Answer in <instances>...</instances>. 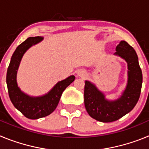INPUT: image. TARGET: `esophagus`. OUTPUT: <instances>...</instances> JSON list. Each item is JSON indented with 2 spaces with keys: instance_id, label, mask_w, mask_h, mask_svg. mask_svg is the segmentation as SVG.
Returning a JSON list of instances; mask_svg holds the SVG:
<instances>
[{
  "instance_id": "34e87169",
  "label": "esophagus",
  "mask_w": 149,
  "mask_h": 149,
  "mask_svg": "<svg viewBox=\"0 0 149 149\" xmlns=\"http://www.w3.org/2000/svg\"><path fill=\"white\" fill-rule=\"evenodd\" d=\"M77 74H78L79 76H81V77H85L86 76V72L84 70H78V72H77Z\"/></svg>"
}]
</instances>
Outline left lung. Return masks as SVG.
I'll use <instances>...</instances> for the list:
<instances>
[{"mask_svg":"<svg viewBox=\"0 0 149 149\" xmlns=\"http://www.w3.org/2000/svg\"><path fill=\"white\" fill-rule=\"evenodd\" d=\"M114 55L120 56L127 64V81L122 95L116 100H108L97 86L85 81L84 104L88 114L101 122L116 121L134 109L139 100L143 84V74L136 51L125 41H121Z\"/></svg>","mask_w":149,"mask_h":149,"instance_id":"obj_1","label":"left lung"}]
</instances>
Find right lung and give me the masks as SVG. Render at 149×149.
Segmentation results:
<instances>
[{
	"instance_id": "right-lung-1",
	"label": "right lung",
	"mask_w": 149,
	"mask_h": 149,
	"mask_svg": "<svg viewBox=\"0 0 149 149\" xmlns=\"http://www.w3.org/2000/svg\"><path fill=\"white\" fill-rule=\"evenodd\" d=\"M39 36L29 37L17 47L11 57L6 73L8 93L12 103L24 116L30 119H38L53 113L58 105L65 88L75 79L71 75L59 81L48 93L41 96H31L21 90L17 84V72L24 54L31 46L42 40Z\"/></svg>"
}]
</instances>
